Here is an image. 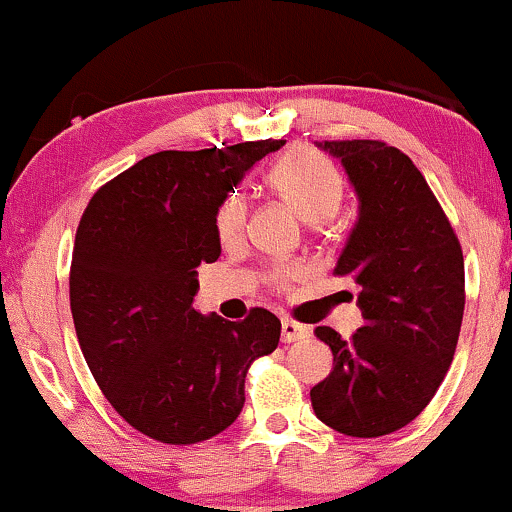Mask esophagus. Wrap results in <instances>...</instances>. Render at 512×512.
I'll list each match as a JSON object with an SVG mask.
<instances>
[{
	"label": "esophagus",
	"instance_id": "obj_1",
	"mask_svg": "<svg viewBox=\"0 0 512 512\" xmlns=\"http://www.w3.org/2000/svg\"><path fill=\"white\" fill-rule=\"evenodd\" d=\"M310 334V330L301 322L296 320H289V317H284L281 320V342L284 344H291V342H298V339H305Z\"/></svg>",
	"mask_w": 512,
	"mask_h": 512
}]
</instances>
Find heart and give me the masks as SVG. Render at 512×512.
Masks as SVG:
<instances>
[{
	"instance_id": "b5f03b06",
	"label": "heart",
	"mask_w": 512,
	"mask_h": 512,
	"mask_svg": "<svg viewBox=\"0 0 512 512\" xmlns=\"http://www.w3.org/2000/svg\"><path fill=\"white\" fill-rule=\"evenodd\" d=\"M267 185L274 195L284 199L301 219L310 221L315 228L330 219L344 197V180L339 170L325 156L310 149H293L281 156L269 168ZM245 223H248L245 199L228 195L216 209V236L223 245H236L245 236ZM298 276H301V267L286 264V267L274 269L272 281L276 286H289Z\"/></svg>"
}]
</instances>
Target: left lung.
I'll return each instance as SVG.
<instances>
[{"instance_id": "8db88e82", "label": "left lung", "mask_w": 512, "mask_h": 512, "mask_svg": "<svg viewBox=\"0 0 512 512\" xmlns=\"http://www.w3.org/2000/svg\"><path fill=\"white\" fill-rule=\"evenodd\" d=\"M342 161L358 221L334 274L358 284L363 327H317L334 368L310 390L315 416L354 438L414 421L448 373L464 313L460 240L421 170L375 139L317 144Z\"/></svg>"}]
</instances>
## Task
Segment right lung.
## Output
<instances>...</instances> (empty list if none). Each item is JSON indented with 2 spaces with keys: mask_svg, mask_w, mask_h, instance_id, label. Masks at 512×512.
<instances>
[{
  "mask_svg": "<svg viewBox=\"0 0 512 512\" xmlns=\"http://www.w3.org/2000/svg\"><path fill=\"white\" fill-rule=\"evenodd\" d=\"M284 142L158 151L105 182L76 228L69 303L79 346L129 426L170 445L226 431L245 375L279 344V317L197 313V267L216 262L214 216L228 192Z\"/></svg>",
  "mask_w": 512,
  "mask_h": 512,
  "instance_id": "right-lung-1",
  "label": "right lung"
}]
</instances>
